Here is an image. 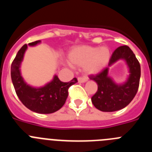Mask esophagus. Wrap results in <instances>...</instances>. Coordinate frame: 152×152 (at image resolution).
Listing matches in <instances>:
<instances>
[{"label": "esophagus", "mask_w": 152, "mask_h": 152, "mask_svg": "<svg viewBox=\"0 0 152 152\" xmlns=\"http://www.w3.org/2000/svg\"><path fill=\"white\" fill-rule=\"evenodd\" d=\"M77 80H78L79 83H85L86 81H88V78H86V77H78Z\"/></svg>", "instance_id": "esophagus-1"}]
</instances>
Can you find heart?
I'll use <instances>...</instances> for the list:
<instances>
[{"label":"heart","instance_id":"1","mask_svg":"<svg viewBox=\"0 0 152 152\" xmlns=\"http://www.w3.org/2000/svg\"><path fill=\"white\" fill-rule=\"evenodd\" d=\"M111 52L107 46L95 47L81 45L72 48L68 60L74 67L83 66L87 75H96L102 72L110 60Z\"/></svg>","mask_w":152,"mask_h":152}]
</instances>
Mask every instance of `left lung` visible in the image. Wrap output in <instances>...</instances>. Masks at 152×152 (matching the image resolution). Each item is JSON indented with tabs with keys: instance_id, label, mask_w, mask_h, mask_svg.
<instances>
[{
	"instance_id": "left-lung-1",
	"label": "left lung",
	"mask_w": 152,
	"mask_h": 152,
	"mask_svg": "<svg viewBox=\"0 0 152 152\" xmlns=\"http://www.w3.org/2000/svg\"><path fill=\"white\" fill-rule=\"evenodd\" d=\"M119 60H123L126 63L130 75L125 83L117 84L108 75V70L110 66ZM140 76V64L133 52L127 45L119 46L113 53L108 67L100 74L90 77L98 86L97 91L91 97L94 106L103 112H114L126 107L136 94Z\"/></svg>"
}]
</instances>
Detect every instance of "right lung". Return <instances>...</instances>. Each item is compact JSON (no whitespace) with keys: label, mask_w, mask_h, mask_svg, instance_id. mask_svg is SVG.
<instances>
[{"label":"right lung","mask_w":152,"mask_h":152,"mask_svg":"<svg viewBox=\"0 0 152 152\" xmlns=\"http://www.w3.org/2000/svg\"><path fill=\"white\" fill-rule=\"evenodd\" d=\"M41 41L33 42L28 44L36 46ZM28 45H23L17 52L11 64V79L17 96L23 104L33 112L41 114H49L56 112L64 104L68 95V88L77 82L73 78L69 82H61L56 75L50 82L39 88L29 85L24 80L21 75L20 66L24 54Z\"/></svg>","instance_id":"1"}]
</instances>
